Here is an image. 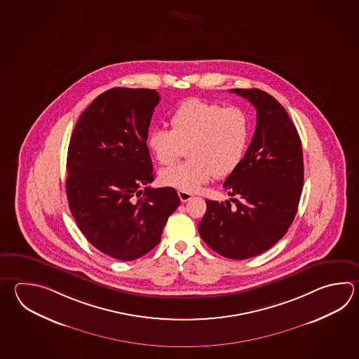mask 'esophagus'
Masks as SVG:
<instances>
[{"label":"esophagus","instance_id":"esophagus-1","mask_svg":"<svg viewBox=\"0 0 359 359\" xmlns=\"http://www.w3.org/2000/svg\"><path fill=\"white\" fill-rule=\"evenodd\" d=\"M177 194H179V198H180V201H182L183 203L191 201V198L194 197L191 193H188V191H177Z\"/></svg>","mask_w":359,"mask_h":359}]
</instances>
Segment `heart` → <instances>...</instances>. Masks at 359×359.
<instances>
[{
  "label": "heart",
  "mask_w": 359,
  "mask_h": 359,
  "mask_svg": "<svg viewBox=\"0 0 359 359\" xmlns=\"http://www.w3.org/2000/svg\"><path fill=\"white\" fill-rule=\"evenodd\" d=\"M170 132L154 129L147 144L162 166L174 165L180 156L189 158L163 170L162 183L193 193L213 176L225 177L242 163L248 147L250 125L245 111L224 107L199 98L185 100L168 117Z\"/></svg>",
  "instance_id": "b5f03b06"
}]
</instances>
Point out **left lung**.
I'll use <instances>...</instances> for the list:
<instances>
[{
	"mask_svg": "<svg viewBox=\"0 0 359 359\" xmlns=\"http://www.w3.org/2000/svg\"><path fill=\"white\" fill-rule=\"evenodd\" d=\"M231 92L256 107V132L242 163L224 183L235 207L205 201L198 231L216 253L247 259L273 247L292 225L304 179L303 151L295 125L272 95L256 88Z\"/></svg>",
	"mask_w": 359,
	"mask_h": 359,
	"instance_id": "left-lung-1",
	"label": "left lung"
}]
</instances>
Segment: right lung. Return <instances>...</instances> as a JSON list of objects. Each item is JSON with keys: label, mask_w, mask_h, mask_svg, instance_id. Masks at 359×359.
<instances>
[{"label": "right lung", "mask_w": 359, "mask_h": 359, "mask_svg": "<svg viewBox=\"0 0 359 359\" xmlns=\"http://www.w3.org/2000/svg\"><path fill=\"white\" fill-rule=\"evenodd\" d=\"M158 102L154 89L106 90L81 114L69 144V208L87 241L120 261L152 250L180 205L174 188L148 187L154 175L147 138Z\"/></svg>", "instance_id": "right-lung-1"}]
</instances>
